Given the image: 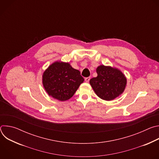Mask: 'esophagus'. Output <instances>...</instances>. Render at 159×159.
I'll return each instance as SVG.
<instances>
[{
	"mask_svg": "<svg viewBox=\"0 0 159 159\" xmlns=\"http://www.w3.org/2000/svg\"><path fill=\"white\" fill-rule=\"evenodd\" d=\"M90 79V77H86V78H85V81L86 82H89Z\"/></svg>",
	"mask_w": 159,
	"mask_h": 159,
	"instance_id": "obj_1",
	"label": "esophagus"
}]
</instances>
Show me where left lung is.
Listing matches in <instances>:
<instances>
[{
	"instance_id": "1",
	"label": "left lung",
	"mask_w": 159,
	"mask_h": 159,
	"mask_svg": "<svg viewBox=\"0 0 159 159\" xmlns=\"http://www.w3.org/2000/svg\"><path fill=\"white\" fill-rule=\"evenodd\" d=\"M98 76L90 80L96 94L104 101H112L120 96L126 88L127 79L117 68L101 65L96 69Z\"/></svg>"
}]
</instances>
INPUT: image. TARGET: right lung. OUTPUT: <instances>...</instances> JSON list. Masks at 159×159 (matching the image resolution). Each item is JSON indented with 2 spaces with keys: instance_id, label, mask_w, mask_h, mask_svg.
<instances>
[{
  "instance_id": "right-lung-1",
  "label": "right lung",
  "mask_w": 159,
  "mask_h": 159,
  "mask_svg": "<svg viewBox=\"0 0 159 159\" xmlns=\"http://www.w3.org/2000/svg\"><path fill=\"white\" fill-rule=\"evenodd\" d=\"M84 81L79 70L69 62L56 61L45 70L42 83L48 96L60 101L70 99Z\"/></svg>"
}]
</instances>
